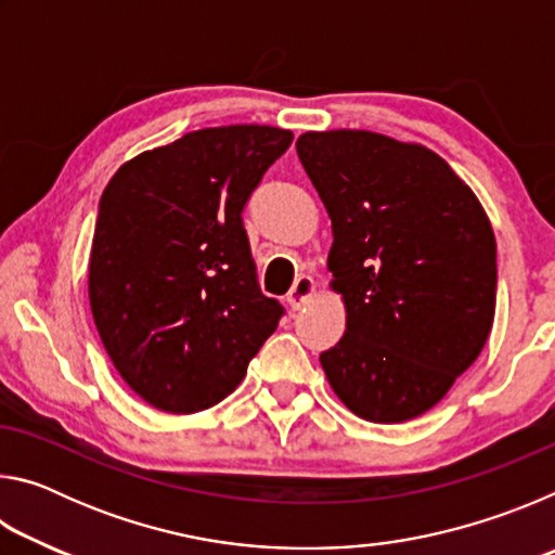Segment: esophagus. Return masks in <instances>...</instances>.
<instances>
[{
  "label": "esophagus",
  "mask_w": 555,
  "mask_h": 555,
  "mask_svg": "<svg viewBox=\"0 0 555 555\" xmlns=\"http://www.w3.org/2000/svg\"><path fill=\"white\" fill-rule=\"evenodd\" d=\"M313 291H315V281H313L311 276H306V274H304V276H298V279L294 281V288H291V291H288V296H286L288 306L294 308V311H296V308L304 306L306 300L313 296Z\"/></svg>",
  "instance_id": "1"
}]
</instances>
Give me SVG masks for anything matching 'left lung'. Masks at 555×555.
Masks as SVG:
<instances>
[{
	"instance_id": "obj_1",
	"label": "left lung",
	"mask_w": 555,
	"mask_h": 555,
	"mask_svg": "<svg viewBox=\"0 0 555 555\" xmlns=\"http://www.w3.org/2000/svg\"><path fill=\"white\" fill-rule=\"evenodd\" d=\"M296 152L333 222L327 269L343 340L333 391L372 424L446 397L492 331L496 244L480 201L438 154L374 131H306Z\"/></svg>"
}]
</instances>
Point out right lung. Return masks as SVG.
Here are the masks:
<instances>
[{
	"mask_svg": "<svg viewBox=\"0 0 555 555\" xmlns=\"http://www.w3.org/2000/svg\"><path fill=\"white\" fill-rule=\"evenodd\" d=\"M294 134L232 125L131 158L100 198L90 308L131 391L168 413L220 403L276 331L242 212Z\"/></svg>",
	"mask_w": 555,
	"mask_h": 555,
	"instance_id": "add662e5",
	"label": "right lung"
}]
</instances>
